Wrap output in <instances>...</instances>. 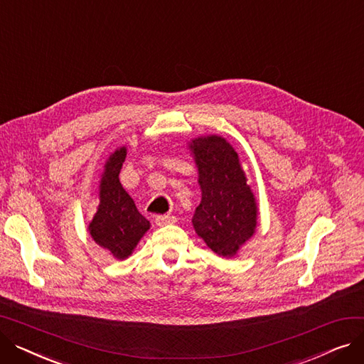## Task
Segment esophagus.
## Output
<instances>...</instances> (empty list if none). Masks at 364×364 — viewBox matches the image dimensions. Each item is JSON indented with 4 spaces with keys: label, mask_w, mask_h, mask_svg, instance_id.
Listing matches in <instances>:
<instances>
[{
    "label": "esophagus",
    "mask_w": 364,
    "mask_h": 364,
    "mask_svg": "<svg viewBox=\"0 0 364 364\" xmlns=\"http://www.w3.org/2000/svg\"><path fill=\"white\" fill-rule=\"evenodd\" d=\"M155 221H156V225H159V227H164V225L172 224V223H174L176 220H174V217H169V215H158Z\"/></svg>",
    "instance_id": "34e87169"
}]
</instances>
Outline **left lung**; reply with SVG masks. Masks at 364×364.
Instances as JSON below:
<instances>
[{
  "mask_svg": "<svg viewBox=\"0 0 364 364\" xmlns=\"http://www.w3.org/2000/svg\"><path fill=\"white\" fill-rule=\"evenodd\" d=\"M188 147L202 190V200L193 215L195 232L215 254L235 257L254 236L258 214L237 153L220 136L198 137Z\"/></svg>",
  "mask_w": 364,
  "mask_h": 364,
  "instance_id": "left-lung-1",
  "label": "left lung"
}]
</instances>
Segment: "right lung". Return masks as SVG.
Instances as JSON below:
<instances>
[{
	"mask_svg": "<svg viewBox=\"0 0 364 364\" xmlns=\"http://www.w3.org/2000/svg\"><path fill=\"white\" fill-rule=\"evenodd\" d=\"M125 156L127 149L119 147L107 159L100 181V205L88 225L94 242L118 259L128 258L150 228L119 181Z\"/></svg>",
	"mask_w": 364,
	"mask_h": 364,
	"instance_id": "add662e5",
	"label": "right lung"
}]
</instances>
